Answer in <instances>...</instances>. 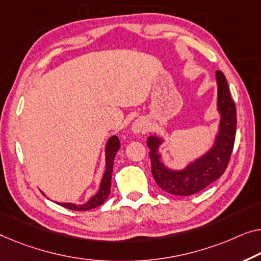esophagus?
I'll use <instances>...</instances> for the list:
<instances>
[{
    "mask_svg": "<svg viewBox=\"0 0 261 261\" xmlns=\"http://www.w3.org/2000/svg\"><path fill=\"white\" fill-rule=\"evenodd\" d=\"M131 131L134 132L135 135L145 134V132L149 131V125H147V123H146L145 119L138 118V119L135 120L134 124H132Z\"/></svg>",
    "mask_w": 261,
    "mask_h": 261,
    "instance_id": "1",
    "label": "esophagus"
}]
</instances>
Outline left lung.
<instances>
[{
  "label": "left lung",
  "instance_id": "8db88e82",
  "mask_svg": "<svg viewBox=\"0 0 261 261\" xmlns=\"http://www.w3.org/2000/svg\"><path fill=\"white\" fill-rule=\"evenodd\" d=\"M216 79L218 87L217 108L220 114V123L215 143L207 152L190 163L185 169L172 170L161 161L162 155L158 149L163 139L157 136H150L147 138L146 145L150 149L151 172L157 185L165 192L176 196H191L217 180L227 168L236 139L237 111L224 73L218 70Z\"/></svg>",
  "mask_w": 261,
  "mask_h": 261
}]
</instances>
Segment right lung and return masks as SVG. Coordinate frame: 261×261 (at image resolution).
Instances as JSON below:
<instances>
[{"mask_svg":"<svg viewBox=\"0 0 261 261\" xmlns=\"http://www.w3.org/2000/svg\"><path fill=\"white\" fill-rule=\"evenodd\" d=\"M120 143L117 136H112L109 139L106 146V163L107 168L106 172L103 174L102 181H100V186L98 192L95 196L91 197L87 203L83 205H77L71 203H58L61 206H63L65 208L72 210V211H88V210L95 208L97 206L102 205L106 201L107 198L110 194L111 189V177H112V169H114V161L116 157V153L119 150Z\"/></svg>","mask_w":261,"mask_h":261,"instance_id":"1","label":"right lung"}]
</instances>
